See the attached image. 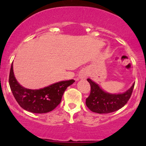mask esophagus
<instances>
[{"mask_svg": "<svg viewBox=\"0 0 146 146\" xmlns=\"http://www.w3.org/2000/svg\"><path fill=\"white\" fill-rule=\"evenodd\" d=\"M87 77H88L87 71H85V70H82V71L80 72V75H79V78H80V79H85Z\"/></svg>", "mask_w": 146, "mask_h": 146, "instance_id": "34e87169", "label": "esophagus"}]
</instances>
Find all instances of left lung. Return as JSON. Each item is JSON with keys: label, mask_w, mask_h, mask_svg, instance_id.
<instances>
[{"label": "left lung", "mask_w": 146, "mask_h": 146, "mask_svg": "<svg viewBox=\"0 0 146 146\" xmlns=\"http://www.w3.org/2000/svg\"><path fill=\"white\" fill-rule=\"evenodd\" d=\"M90 85V93L86 99L87 107L92 111L98 114H107L117 110L123 107L131 96L135 83L131 88L122 94H110L104 92L99 85L90 79L88 80Z\"/></svg>", "instance_id": "8db88e82"}]
</instances>
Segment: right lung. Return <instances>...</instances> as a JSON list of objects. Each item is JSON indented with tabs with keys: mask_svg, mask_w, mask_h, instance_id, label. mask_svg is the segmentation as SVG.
<instances>
[{
	"mask_svg": "<svg viewBox=\"0 0 146 146\" xmlns=\"http://www.w3.org/2000/svg\"><path fill=\"white\" fill-rule=\"evenodd\" d=\"M74 82V80H66L39 90L27 89L16 80L13 64L10 68L9 85L13 96L22 108L32 113L43 114L54 110L61 102L66 88Z\"/></svg>",
	"mask_w": 146,
	"mask_h": 146,
	"instance_id": "right-lung-1",
	"label": "right lung"
}]
</instances>
